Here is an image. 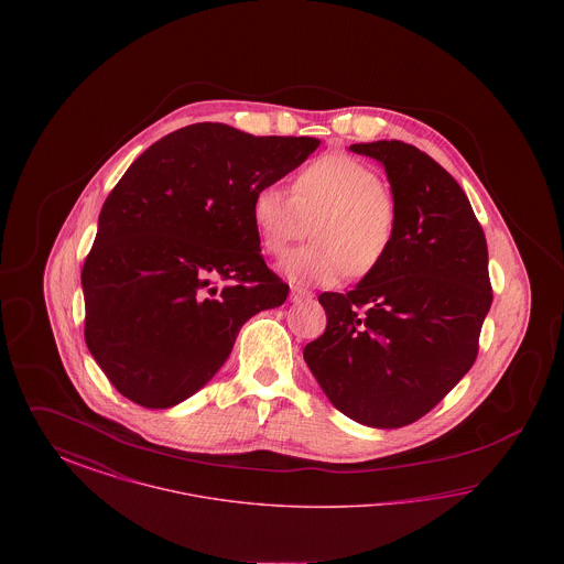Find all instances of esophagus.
<instances>
[{
	"instance_id": "obj_1",
	"label": "esophagus",
	"mask_w": 564,
	"mask_h": 564,
	"mask_svg": "<svg viewBox=\"0 0 564 564\" xmlns=\"http://www.w3.org/2000/svg\"><path fill=\"white\" fill-rule=\"evenodd\" d=\"M308 297H313V294H311L308 290H304V288H297V285H292V300H294V302H300V300H308Z\"/></svg>"
}]
</instances>
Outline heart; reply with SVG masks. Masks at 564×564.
I'll list each match as a JSON object with an SVG mask.
<instances>
[{"label": "heart", "mask_w": 564, "mask_h": 564, "mask_svg": "<svg viewBox=\"0 0 564 564\" xmlns=\"http://www.w3.org/2000/svg\"><path fill=\"white\" fill-rule=\"evenodd\" d=\"M249 217L260 247L281 258L311 221V245L292 253L283 274L295 285H338L366 279L391 256L400 205L375 166L349 154H323L297 171L292 192L279 184L253 189Z\"/></svg>", "instance_id": "b5f03b06"}]
</instances>
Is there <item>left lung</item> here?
I'll return each mask as SVG.
<instances>
[{
    "mask_svg": "<svg viewBox=\"0 0 564 564\" xmlns=\"http://www.w3.org/2000/svg\"><path fill=\"white\" fill-rule=\"evenodd\" d=\"M400 205L387 262L347 294L319 295L327 325L304 347L323 393L352 421L398 430L425 416L476 361L492 292L488 249L455 177L403 141L355 143Z\"/></svg>",
    "mask_w": 564,
    "mask_h": 564,
    "instance_id": "left-lung-1",
    "label": "left lung"
}]
</instances>
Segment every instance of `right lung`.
Segmentation results:
<instances>
[{"label": "right lung", "mask_w": 564, "mask_h": 564, "mask_svg": "<svg viewBox=\"0 0 564 564\" xmlns=\"http://www.w3.org/2000/svg\"><path fill=\"white\" fill-rule=\"evenodd\" d=\"M319 143L198 122L129 166L82 269L86 347L124 398L143 408L188 400L224 366L242 323L285 302L290 285L260 253L251 196Z\"/></svg>", "instance_id": "right-lung-1"}]
</instances>
